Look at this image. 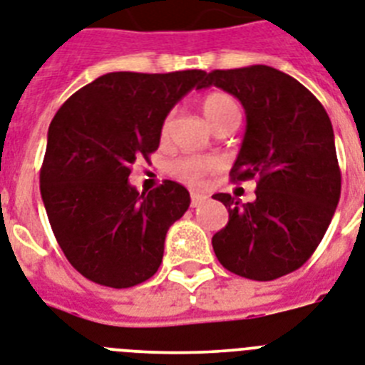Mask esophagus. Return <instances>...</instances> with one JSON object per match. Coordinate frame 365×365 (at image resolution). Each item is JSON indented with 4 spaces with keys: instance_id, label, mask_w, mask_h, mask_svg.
<instances>
[{
    "instance_id": "34e87169",
    "label": "esophagus",
    "mask_w": 365,
    "mask_h": 365,
    "mask_svg": "<svg viewBox=\"0 0 365 365\" xmlns=\"http://www.w3.org/2000/svg\"><path fill=\"white\" fill-rule=\"evenodd\" d=\"M206 200H207L206 195H202V192H191V206L192 207L202 206V204H204Z\"/></svg>"
}]
</instances>
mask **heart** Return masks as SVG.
Masks as SVG:
<instances>
[{"mask_svg": "<svg viewBox=\"0 0 365 365\" xmlns=\"http://www.w3.org/2000/svg\"><path fill=\"white\" fill-rule=\"evenodd\" d=\"M202 113L206 116V120L210 122V125L215 130L217 125L225 124V122L235 120L240 118V106L235 103V100L230 94L226 93H210L207 96H204L200 103ZM168 131V120L163 122V128H161V133L167 135ZM211 168L210 159L198 158V155H185V158L176 159L173 165H170V173L173 176H176L178 180L182 182L192 183L197 185L204 180Z\"/></svg>", "mask_w": 365, "mask_h": 365, "instance_id": "b5f03b06", "label": "heart"}]
</instances>
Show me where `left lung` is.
<instances>
[{
	"instance_id": "1",
	"label": "left lung",
	"mask_w": 365,
	"mask_h": 365,
	"mask_svg": "<svg viewBox=\"0 0 365 365\" xmlns=\"http://www.w3.org/2000/svg\"><path fill=\"white\" fill-rule=\"evenodd\" d=\"M211 85L237 98L247 115L230 176L258 178L254 202L213 195L228 210V225L211 245L230 272L274 280L308 262L338 206L341 173L332 122L304 85L265 64L213 70L202 87Z\"/></svg>"
}]
</instances>
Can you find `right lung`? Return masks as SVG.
Masks as SVG:
<instances>
[{"label":"right lung","mask_w":365,"mask_h":365,"mask_svg":"<svg viewBox=\"0 0 365 365\" xmlns=\"http://www.w3.org/2000/svg\"><path fill=\"white\" fill-rule=\"evenodd\" d=\"M204 70L111 72L66 100L48 130L41 195L55 240L72 267L107 287L154 277L168 228L187 211L189 191L173 180L139 192L128 178L148 159L174 106L202 88Z\"/></svg>","instance_id":"1"}]
</instances>
